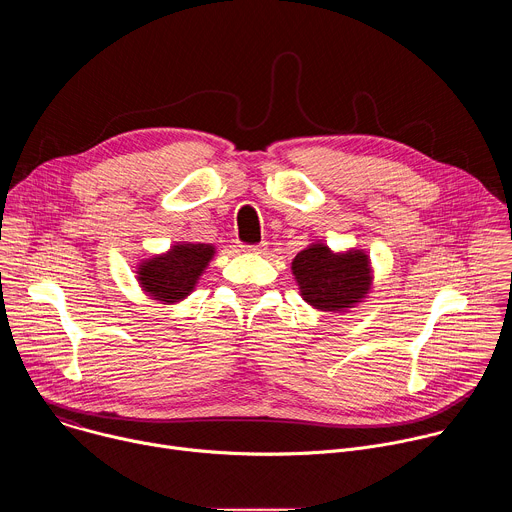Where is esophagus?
<instances>
[{"mask_svg":"<svg viewBox=\"0 0 512 512\" xmlns=\"http://www.w3.org/2000/svg\"><path fill=\"white\" fill-rule=\"evenodd\" d=\"M241 249L245 253H265L267 251V243H259V245H241Z\"/></svg>","mask_w":512,"mask_h":512,"instance_id":"esophagus-1","label":"esophagus"}]
</instances>
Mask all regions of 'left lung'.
Here are the masks:
<instances>
[{
	"mask_svg": "<svg viewBox=\"0 0 512 512\" xmlns=\"http://www.w3.org/2000/svg\"><path fill=\"white\" fill-rule=\"evenodd\" d=\"M302 298L322 312H344L371 289V261L362 251L332 253L316 243L291 261Z\"/></svg>",
	"mask_w": 512,
	"mask_h": 512,
	"instance_id": "8db88e82",
	"label": "left lung"
}]
</instances>
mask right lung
Masks as SVG:
<instances>
[{
	"label": "right lung",
	"mask_w": 512,
	"mask_h": 512,
	"mask_svg": "<svg viewBox=\"0 0 512 512\" xmlns=\"http://www.w3.org/2000/svg\"><path fill=\"white\" fill-rule=\"evenodd\" d=\"M214 255L212 245L182 243L174 245L168 253L143 261L137 271V279L143 291L166 304L184 300L194 289L202 271Z\"/></svg>",
	"instance_id": "add662e5"
}]
</instances>
